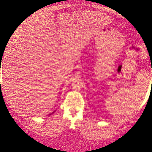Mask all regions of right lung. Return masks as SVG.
<instances>
[{
  "label": "right lung",
  "instance_id": "add662e5",
  "mask_svg": "<svg viewBox=\"0 0 152 152\" xmlns=\"http://www.w3.org/2000/svg\"><path fill=\"white\" fill-rule=\"evenodd\" d=\"M52 114H53V113H52Z\"/></svg>",
  "mask_w": 152,
  "mask_h": 152
}]
</instances>
